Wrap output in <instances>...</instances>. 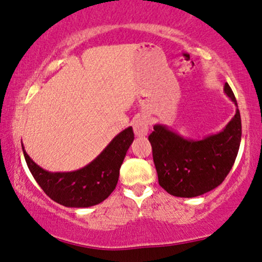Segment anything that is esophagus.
Segmentation results:
<instances>
[{
    "instance_id": "esophagus-1",
    "label": "esophagus",
    "mask_w": 262,
    "mask_h": 262,
    "mask_svg": "<svg viewBox=\"0 0 262 262\" xmlns=\"http://www.w3.org/2000/svg\"><path fill=\"white\" fill-rule=\"evenodd\" d=\"M133 129L137 137H145L148 133V118L145 115L139 116L133 121Z\"/></svg>"
}]
</instances>
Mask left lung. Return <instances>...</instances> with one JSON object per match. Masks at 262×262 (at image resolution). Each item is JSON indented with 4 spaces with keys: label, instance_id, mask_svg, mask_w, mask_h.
<instances>
[{
    "label": "left lung",
    "instance_id": "left-lung-1",
    "mask_svg": "<svg viewBox=\"0 0 262 262\" xmlns=\"http://www.w3.org/2000/svg\"><path fill=\"white\" fill-rule=\"evenodd\" d=\"M224 92L237 106L228 83H225ZM241 137L238 106L223 130L201 140L184 138L167 125L155 124L148 141L158 184L175 197H197L214 190L230 173L239 150Z\"/></svg>",
    "mask_w": 262,
    "mask_h": 262
}]
</instances>
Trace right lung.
Returning <instances> with one entry per match:
<instances>
[{
    "instance_id": "1",
    "label": "right lung",
    "mask_w": 262,
    "mask_h": 262,
    "mask_svg": "<svg viewBox=\"0 0 262 262\" xmlns=\"http://www.w3.org/2000/svg\"><path fill=\"white\" fill-rule=\"evenodd\" d=\"M134 140L133 128L128 127L91 163L78 170L52 173L45 170L23 152L32 177L49 198L69 208H88L101 203L112 193L120 177V168Z\"/></svg>"
}]
</instances>
